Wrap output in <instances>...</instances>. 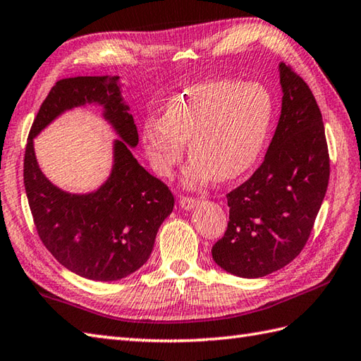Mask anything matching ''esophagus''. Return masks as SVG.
I'll return each instance as SVG.
<instances>
[{
    "label": "esophagus",
    "mask_w": 361,
    "mask_h": 361,
    "mask_svg": "<svg viewBox=\"0 0 361 361\" xmlns=\"http://www.w3.org/2000/svg\"><path fill=\"white\" fill-rule=\"evenodd\" d=\"M199 204V199L196 197H188V196H182L179 199V205L183 208V210H191Z\"/></svg>",
    "instance_id": "1"
}]
</instances>
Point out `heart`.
Segmentation results:
<instances>
[{
	"instance_id": "obj_1",
	"label": "heart",
	"mask_w": 361,
	"mask_h": 361,
	"mask_svg": "<svg viewBox=\"0 0 361 361\" xmlns=\"http://www.w3.org/2000/svg\"><path fill=\"white\" fill-rule=\"evenodd\" d=\"M274 116L266 87L231 80L199 83L170 99L162 117L143 122L142 137L151 166L170 176L185 153L188 185L214 178L231 180L250 168L264 147Z\"/></svg>"
}]
</instances>
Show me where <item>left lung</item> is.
<instances>
[{"label":"left lung","mask_w":361,"mask_h":361,"mask_svg":"<svg viewBox=\"0 0 361 361\" xmlns=\"http://www.w3.org/2000/svg\"><path fill=\"white\" fill-rule=\"evenodd\" d=\"M281 116L264 162L227 195L228 224L212 248L214 262L241 278H261L306 245L329 183L322 111L307 83L281 63Z\"/></svg>","instance_id":"1"}]
</instances>
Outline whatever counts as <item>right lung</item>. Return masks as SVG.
Returning a JSON list of instances; mask_svg holds the SVG:
<instances>
[{"instance_id":"add662e5","label":"right lung","mask_w":361,"mask_h":361,"mask_svg":"<svg viewBox=\"0 0 361 361\" xmlns=\"http://www.w3.org/2000/svg\"><path fill=\"white\" fill-rule=\"evenodd\" d=\"M97 102L122 141L115 142L109 180L87 195H71L41 173L33 137L68 109ZM120 94L118 77L59 80L39 106L24 153V188L37 233L61 266L94 281H117L140 269L157 230L173 212L174 196L131 153L137 128Z\"/></svg>"}]
</instances>
